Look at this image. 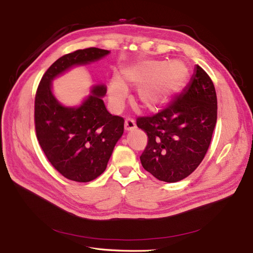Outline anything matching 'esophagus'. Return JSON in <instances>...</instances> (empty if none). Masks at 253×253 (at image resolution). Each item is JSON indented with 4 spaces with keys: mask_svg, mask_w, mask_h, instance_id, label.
I'll list each match as a JSON object with an SVG mask.
<instances>
[{
    "mask_svg": "<svg viewBox=\"0 0 253 253\" xmlns=\"http://www.w3.org/2000/svg\"><path fill=\"white\" fill-rule=\"evenodd\" d=\"M136 128V124L133 119L127 118L125 122V129L126 131H133V129Z\"/></svg>",
    "mask_w": 253,
    "mask_h": 253,
    "instance_id": "esophagus-1",
    "label": "esophagus"
}]
</instances>
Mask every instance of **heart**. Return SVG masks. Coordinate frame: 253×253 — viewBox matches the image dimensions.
<instances>
[{"label":"heart","instance_id":"heart-1","mask_svg":"<svg viewBox=\"0 0 253 253\" xmlns=\"http://www.w3.org/2000/svg\"><path fill=\"white\" fill-rule=\"evenodd\" d=\"M188 70L183 62L173 60L165 63L144 60L127 67L121 78L114 77L109 83V102L114 112H119L128 96L126 85L137 86L136 99L143 109L155 111L164 105L183 85Z\"/></svg>","mask_w":253,"mask_h":253}]
</instances>
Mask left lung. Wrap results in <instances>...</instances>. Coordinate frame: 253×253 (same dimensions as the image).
Wrapping results in <instances>:
<instances>
[{
    "mask_svg": "<svg viewBox=\"0 0 253 253\" xmlns=\"http://www.w3.org/2000/svg\"><path fill=\"white\" fill-rule=\"evenodd\" d=\"M216 119L215 88L196 65L187 87L165 110L137 119V126L149 138L140 156L144 170L166 182L186 178L203 162Z\"/></svg>",
    "mask_w": 253,
    "mask_h": 253,
    "instance_id": "8db88e82",
    "label": "left lung"
}]
</instances>
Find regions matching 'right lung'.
I'll return each instance as SVG.
<instances>
[{
	"label": "right lung",
	"mask_w": 253,
	"mask_h": 253,
	"mask_svg": "<svg viewBox=\"0 0 253 253\" xmlns=\"http://www.w3.org/2000/svg\"><path fill=\"white\" fill-rule=\"evenodd\" d=\"M110 50L90 47L59 58L43 75L35 100L37 138L52 167L67 179L87 182L101 175L115 145L124 134L125 120L113 116L102 98L105 84H95L76 106L61 103L52 93V81L75 66L108 56Z\"/></svg>",
	"instance_id": "obj_1"
}]
</instances>
